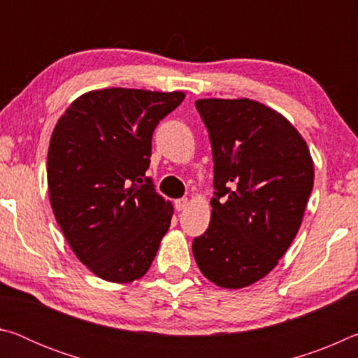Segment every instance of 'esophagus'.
I'll return each mask as SVG.
<instances>
[{
    "label": "esophagus",
    "instance_id": "1",
    "mask_svg": "<svg viewBox=\"0 0 358 358\" xmlns=\"http://www.w3.org/2000/svg\"><path fill=\"white\" fill-rule=\"evenodd\" d=\"M187 207V199L183 197V199H178V201H175V208H177L178 211L185 210Z\"/></svg>",
    "mask_w": 358,
    "mask_h": 358
}]
</instances>
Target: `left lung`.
<instances>
[{"label":"left lung","mask_w":358,"mask_h":358,"mask_svg":"<svg viewBox=\"0 0 358 358\" xmlns=\"http://www.w3.org/2000/svg\"><path fill=\"white\" fill-rule=\"evenodd\" d=\"M213 150L208 229L192 241L203 276L224 289L251 286L292 243L313 191L310 148L289 121L252 99H199Z\"/></svg>","instance_id":"left-lung-1"}]
</instances>
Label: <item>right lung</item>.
Segmentation results:
<instances>
[{"instance_id":"right-lung-1","label":"right lung","mask_w":358,"mask_h":358,"mask_svg":"<svg viewBox=\"0 0 358 358\" xmlns=\"http://www.w3.org/2000/svg\"><path fill=\"white\" fill-rule=\"evenodd\" d=\"M185 93L106 88L66 108L53 129L47 183L53 215L96 276L132 282L151 266L173 207L143 177L157 123Z\"/></svg>"}]
</instances>
